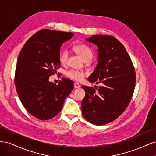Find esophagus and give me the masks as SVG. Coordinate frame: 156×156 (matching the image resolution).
<instances>
[{"mask_svg":"<svg viewBox=\"0 0 156 156\" xmlns=\"http://www.w3.org/2000/svg\"><path fill=\"white\" fill-rule=\"evenodd\" d=\"M74 87H75V88H78L80 87V85L77 83H74Z\"/></svg>","mask_w":156,"mask_h":156,"instance_id":"esophagus-1","label":"esophagus"}]
</instances>
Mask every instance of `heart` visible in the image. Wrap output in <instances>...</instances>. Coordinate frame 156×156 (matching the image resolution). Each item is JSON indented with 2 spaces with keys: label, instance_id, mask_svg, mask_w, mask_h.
I'll list each match as a JSON object with an SVG mask.
<instances>
[{
  "label": "heart",
  "instance_id": "1",
  "mask_svg": "<svg viewBox=\"0 0 156 156\" xmlns=\"http://www.w3.org/2000/svg\"><path fill=\"white\" fill-rule=\"evenodd\" d=\"M73 49L85 62H88L93 58L94 53L92 50L86 44H77L73 46ZM58 59L59 62L62 64H66L68 60V52L66 50L61 51ZM85 75L86 73L81 71L75 69H69L66 72V75L68 78L74 80L75 81H81L85 76Z\"/></svg>",
  "mask_w": 156,
  "mask_h": 156
}]
</instances>
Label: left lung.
Masks as SVG:
<instances>
[{"label": "left lung", "mask_w": 156, "mask_h": 156, "mask_svg": "<svg viewBox=\"0 0 156 156\" xmlns=\"http://www.w3.org/2000/svg\"><path fill=\"white\" fill-rule=\"evenodd\" d=\"M87 40L98 47V63L88 80L101 86L82 87L86 93L82 114L90 123L101 126L116 119L128 106L134 92L135 71L124 45L115 37L93 35Z\"/></svg>", "instance_id": "8db88e82"}]
</instances>
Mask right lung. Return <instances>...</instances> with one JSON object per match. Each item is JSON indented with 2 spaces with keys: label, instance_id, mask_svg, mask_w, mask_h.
Segmentation results:
<instances>
[{
  "label": "right lung",
  "instance_id": "1",
  "mask_svg": "<svg viewBox=\"0 0 156 156\" xmlns=\"http://www.w3.org/2000/svg\"><path fill=\"white\" fill-rule=\"evenodd\" d=\"M73 35L39 30L27 41L19 55L14 78L16 90L26 110L37 119L47 120L57 115L74 88L69 79H62L57 85L49 81L60 66V47Z\"/></svg>",
  "mask_w": 156,
  "mask_h": 156
}]
</instances>
